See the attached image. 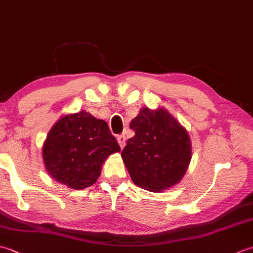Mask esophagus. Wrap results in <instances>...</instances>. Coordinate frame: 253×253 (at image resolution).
<instances>
[{
  "label": "esophagus",
  "mask_w": 253,
  "mask_h": 253,
  "mask_svg": "<svg viewBox=\"0 0 253 253\" xmlns=\"http://www.w3.org/2000/svg\"><path fill=\"white\" fill-rule=\"evenodd\" d=\"M117 142L121 146V148H124V147H125V144H126V137L124 135H118L117 136Z\"/></svg>",
  "instance_id": "34e87169"
}]
</instances>
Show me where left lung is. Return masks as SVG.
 <instances>
[{"mask_svg": "<svg viewBox=\"0 0 253 253\" xmlns=\"http://www.w3.org/2000/svg\"><path fill=\"white\" fill-rule=\"evenodd\" d=\"M135 136L122 151L131 180L143 189L159 192L176 185L191 159L186 129L169 113L143 109L131 121Z\"/></svg>", "mask_w": 253, "mask_h": 253, "instance_id": "obj_1", "label": "left lung"}]
</instances>
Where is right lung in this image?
<instances>
[{"label": "right lung", "instance_id": "right-lung-1", "mask_svg": "<svg viewBox=\"0 0 253 253\" xmlns=\"http://www.w3.org/2000/svg\"><path fill=\"white\" fill-rule=\"evenodd\" d=\"M120 151L107 123L82 111L62 117L52 127L42 155L53 178L80 190L93 185L105 159Z\"/></svg>", "mask_w": 253, "mask_h": 253}]
</instances>
